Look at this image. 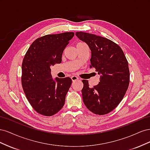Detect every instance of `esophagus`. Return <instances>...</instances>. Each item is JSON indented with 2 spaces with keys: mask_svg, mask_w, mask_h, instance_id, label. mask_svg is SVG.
I'll list each match as a JSON object with an SVG mask.
<instances>
[{
  "mask_svg": "<svg viewBox=\"0 0 150 150\" xmlns=\"http://www.w3.org/2000/svg\"><path fill=\"white\" fill-rule=\"evenodd\" d=\"M71 79H72V81H75L78 80L79 78H78L77 76H72L71 77Z\"/></svg>",
  "mask_w": 150,
  "mask_h": 150,
  "instance_id": "obj_1",
  "label": "esophagus"
}]
</instances>
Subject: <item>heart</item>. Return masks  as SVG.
Here are the masks:
<instances>
[{"label": "heart", "instance_id": "b5f03b06", "mask_svg": "<svg viewBox=\"0 0 150 150\" xmlns=\"http://www.w3.org/2000/svg\"><path fill=\"white\" fill-rule=\"evenodd\" d=\"M83 44V42H78V43H77V44H76V46H77V45H79V44Z\"/></svg>", "mask_w": 150, "mask_h": 150}]
</instances>
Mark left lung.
<instances>
[{
	"instance_id": "left-lung-1",
	"label": "left lung",
	"mask_w": 150,
	"mask_h": 150,
	"mask_svg": "<svg viewBox=\"0 0 150 150\" xmlns=\"http://www.w3.org/2000/svg\"><path fill=\"white\" fill-rule=\"evenodd\" d=\"M76 35L88 45L91 51L89 67L100 74V82L92 88L88 80L82 81L83 102L95 115L108 114L120 103L128 88V61L119 45L110 39L83 32H76Z\"/></svg>"
}]
</instances>
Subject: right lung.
<instances>
[{
	"label": "right lung",
	"instance_id": "1",
	"mask_svg": "<svg viewBox=\"0 0 150 150\" xmlns=\"http://www.w3.org/2000/svg\"><path fill=\"white\" fill-rule=\"evenodd\" d=\"M74 35L69 32L44 35L35 39L25 54L22 86L31 106L40 115L52 116L64 106L72 80L67 77L54 81L51 67L61 62L63 51Z\"/></svg>",
	"mask_w": 150,
	"mask_h": 150
}]
</instances>
